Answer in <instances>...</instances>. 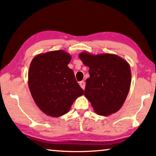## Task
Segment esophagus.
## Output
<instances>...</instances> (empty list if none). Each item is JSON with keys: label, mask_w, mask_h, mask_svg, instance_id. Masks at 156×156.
<instances>
[{"label": "esophagus", "mask_w": 156, "mask_h": 156, "mask_svg": "<svg viewBox=\"0 0 156 156\" xmlns=\"http://www.w3.org/2000/svg\"><path fill=\"white\" fill-rule=\"evenodd\" d=\"M80 85L81 87H82L83 90H84V87H85V82H84V81H82V82H80Z\"/></svg>", "instance_id": "esophagus-1"}]
</instances>
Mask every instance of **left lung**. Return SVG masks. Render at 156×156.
Segmentation results:
<instances>
[{
    "label": "left lung",
    "instance_id": "1",
    "mask_svg": "<svg viewBox=\"0 0 156 156\" xmlns=\"http://www.w3.org/2000/svg\"><path fill=\"white\" fill-rule=\"evenodd\" d=\"M79 57L90 67L84 96L94 112L102 116L118 112L130 87L131 72L127 61L115 54L94 55L87 51L79 54Z\"/></svg>",
    "mask_w": 156,
    "mask_h": 156
}]
</instances>
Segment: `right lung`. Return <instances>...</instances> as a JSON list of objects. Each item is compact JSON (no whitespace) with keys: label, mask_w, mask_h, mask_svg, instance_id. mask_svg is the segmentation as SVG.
<instances>
[{"label":"right lung","mask_w":156,"mask_h":156,"mask_svg":"<svg viewBox=\"0 0 156 156\" xmlns=\"http://www.w3.org/2000/svg\"><path fill=\"white\" fill-rule=\"evenodd\" d=\"M72 56L63 50L36 55L29 66L28 84L38 108L50 117L65 115L73 102L84 94L69 68Z\"/></svg>","instance_id":"1"}]
</instances>
